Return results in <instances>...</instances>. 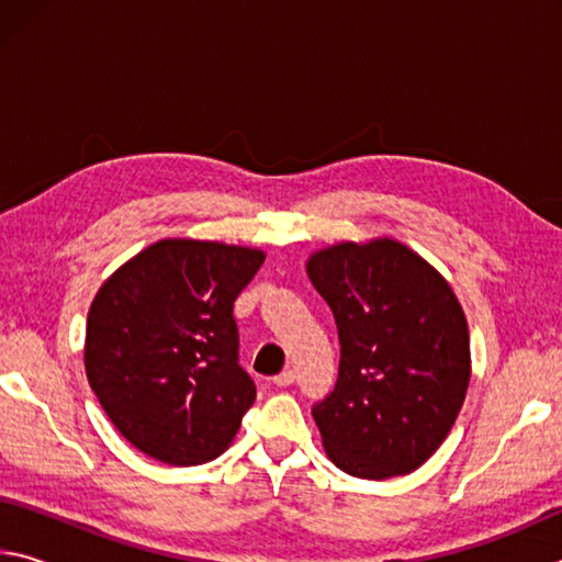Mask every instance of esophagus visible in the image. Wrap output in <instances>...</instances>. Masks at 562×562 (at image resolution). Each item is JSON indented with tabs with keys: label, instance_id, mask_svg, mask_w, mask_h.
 Segmentation results:
<instances>
[{
	"label": "esophagus",
	"instance_id": "obj_1",
	"mask_svg": "<svg viewBox=\"0 0 562 562\" xmlns=\"http://www.w3.org/2000/svg\"><path fill=\"white\" fill-rule=\"evenodd\" d=\"M294 379H297V372H294V369H284V372H280L278 376H274V384H278V386H290Z\"/></svg>",
	"mask_w": 562,
	"mask_h": 562
}]
</instances>
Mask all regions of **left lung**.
Returning a JSON list of instances; mask_svg holds the SVG:
<instances>
[{
    "label": "left lung",
    "instance_id": "obj_1",
    "mask_svg": "<svg viewBox=\"0 0 562 562\" xmlns=\"http://www.w3.org/2000/svg\"><path fill=\"white\" fill-rule=\"evenodd\" d=\"M339 331L335 392L312 406L325 451L349 475L416 471L459 416L469 325L439 272L396 240L341 243L307 262Z\"/></svg>",
    "mask_w": 562,
    "mask_h": 562
}]
</instances>
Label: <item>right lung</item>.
Wrapping results in <instances>:
<instances>
[{
  "label": "right lung",
  "mask_w": 562,
  "mask_h": 562,
  "mask_svg": "<svg viewBox=\"0 0 562 562\" xmlns=\"http://www.w3.org/2000/svg\"><path fill=\"white\" fill-rule=\"evenodd\" d=\"M265 252L160 240L103 282L87 319V376L123 439L198 465L235 439L255 382L240 367L233 304Z\"/></svg>",
  "instance_id": "right-lung-1"
}]
</instances>
